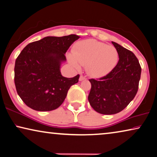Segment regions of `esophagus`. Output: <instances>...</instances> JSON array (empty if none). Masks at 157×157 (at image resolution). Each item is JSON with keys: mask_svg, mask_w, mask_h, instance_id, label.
Masks as SVG:
<instances>
[{"mask_svg": "<svg viewBox=\"0 0 157 157\" xmlns=\"http://www.w3.org/2000/svg\"><path fill=\"white\" fill-rule=\"evenodd\" d=\"M86 79V78L85 77H84V76H82V75H81L80 77H79V81H82V80H84V79Z\"/></svg>", "mask_w": 157, "mask_h": 157, "instance_id": "obj_1", "label": "esophagus"}]
</instances>
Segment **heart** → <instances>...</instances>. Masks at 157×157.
<instances>
[{
	"mask_svg": "<svg viewBox=\"0 0 157 157\" xmlns=\"http://www.w3.org/2000/svg\"><path fill=\"white\" fill-rule=\"evenodd\" d=\"M118 52L112 46L94 39L82 41L75 46L69 62L76 68L79 65H86V71L95 78L109 73L118 61Z\"/></svg>",
	"mask_w": 157,
	"mask_h": 157,
	"instance_id": "b5f03b06",
	"label": "heart"
}]
</instances>
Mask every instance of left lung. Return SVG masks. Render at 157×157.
<instances>
[{
	"mask_svg": "<svg viewBox=\"0 0 157 157\" xmlns=\"http://www.w3.org/2000/svg\"><path fill=\"white\" fill-rule=\"evenodd\" d=\"M112 44L118 53V63L106 76L89 79L92 85L89 102L96 111L104 115L119 113L134 99L142 71L132 51L116 42Z\"/></svg>",
	"mask_w": 157,
	"mask_h": 157,
	"instance_id": "left-lung-1",
	"label": "left lung"
}]
</instances>
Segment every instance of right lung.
Instances as JSON below:
<instances>
[{
	"label": "right lung",
	"mask_w": 157,
	"mask_h": 157,
	"mask_svg": "<svg viewBox=\"0 0 157 157\" xmlns=\"http://www.w3.org/2000/svg\"><path fill=\"white\" fill-rule=\"evenodd\" d=\"M79 38L75 34L46 36L27 45L15 60V85L21 99L29 108L49 111L58 108L70 87L78 82L79 75L65 78L60 65L65 53Z\"/></svg>",
	"instance_id": "add662e5"
}]
</instances>
